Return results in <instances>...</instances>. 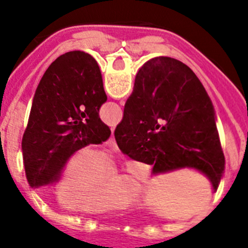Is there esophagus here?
Wrapping results in <instances>:
<instances>
[{"mask_svg": "<svg viewBox=\"0 0 248 248\" xmlns=\"http://www.w3.org/2000/svg\"><path fill=\"white\" fill-rule=\"evenodd\" d=\"M105 144H107L109 148H112L113 151H118V147H117V143H116V140H114V136H113V134H112V136L109 138L108 141H107Z\"/></svg>", "mask_w": 248, "mask_h": 248, "instance_id": "1", "label": "esophagus"}]
</instances>
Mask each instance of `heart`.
<instances>
[{
    "instance_id": "b5f03b06",
    "label": "heart",
    "mask_w": 248,
    "mask_h": 248,
    "mask_svg": "<svg viewBox=\"0 0 248 248\" xmlns=\"http://www.w3.org/2000/svg\"><path fill=\"white\" fill-rule=\"evenodd\" d=\"M110 170L95 152H81L67 163L56 198L64 207L82 212H103L124 208L134 200L132 193L141 190L136 172L124 175L121 185L108 183Z\"/></svg>"
}]
</instances>
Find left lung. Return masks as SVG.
Listing matches in <instances>:
<instances>
[{"mask_svg": "<svg viewBox=\"0 0 248 248\" xmlns=\"http://www.w3.org/2000/svg\"><path fill=\"white\" fill-rule=\"evenodd\" d=\"M105 101L100 68L90 54L69 51L52 62L36 90L21 140L32 188L58 181L72 155L108 140L110 130L99 117Z\"/></svg>", "mask_w": 248, "mask_h": 248, "instance_id": "obj_1", "label": "left lung"}]
</instances>
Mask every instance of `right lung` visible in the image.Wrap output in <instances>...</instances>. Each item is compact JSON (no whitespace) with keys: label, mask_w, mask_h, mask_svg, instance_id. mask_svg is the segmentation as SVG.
<instances>
[{"label":"right lung","mask_w":248,"mask_h":248,"mask_svg":"<svg viewBox=\"0 0 248 248\" xmlns=\"http://www.w3.org/2000/svg\"><path fill=\"white\" fill-rule=\"evenodd\" d=\"M114 138L122 153L153 166L152 175L193 169L214 192L219 186L225 158L214 107L200 79L179 60L157 56L140 68Z\"/></svg>","instance_id":"1"}]
</instances>
